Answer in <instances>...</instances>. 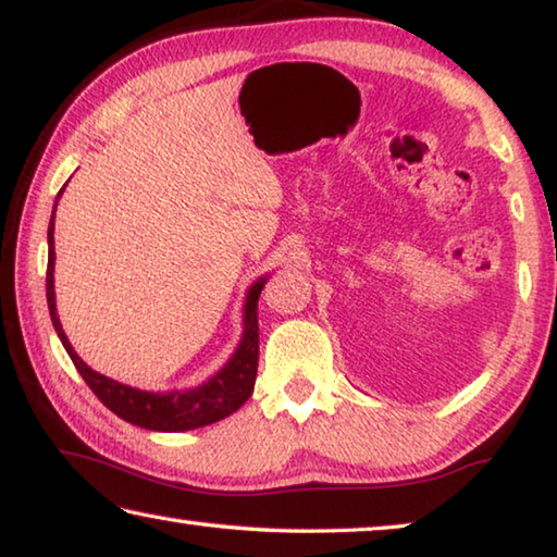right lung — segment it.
I'll list each match as a JSON object with an SVG mask.
<instances>
[{
    "mask_svg": "<svg viewBox=\"0 0 557 557\" xmlns=\"http://www.w3.org/2000/svg\"><path fill=\"white\" fill-rule=\"evenodd\" d=\"M62 194V191H60ZM58 194V196H60ZM52 227H55V211H52L50 225H48V274H46V296L50 308V320L55 327L58 337L65 346L72 363L84 377V383L91 387V393L107 405L113 414H119L125 422L135 426L152 429V432H186V429H198L206 424L220 422V419L230 417L243 407L251 391H255L257 381V366H259V312L257 302L264 288V278L251 286L245 306V337L239 342L233 359L211 381L194 387L186 393H145L135 391L123 383H115L111 377L91 371L79 356L72 349L70 339L62 332V324L55 310V288H52V269H55V247H52Z\"/></svg>",
    "mask_w": 557,
    "mask_h": 557,
    "instance_id": "add662e5",
    "label": "right lung"
}]
</instances>
